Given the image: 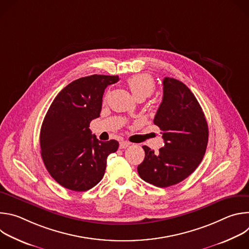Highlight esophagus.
Returning <instances> with one entry per match:
<instances>
[{"instance_id": "obj_1", "label": "esophagus", "mask_w": 249, "mask_h": 249, "mask_svg": "<svg viewBox=\"0 0 249 249\" xmlns=\"http://www.w3.org/2000/svg\"><path fill=\"white\" fill-rule=\"evenodd\" d=\"M129 146H130V143H129V142H127V141H121L120 144H119V148L120 149H126Z\"/></svg>"}]
</instances>
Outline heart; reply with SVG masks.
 <instances>
[{"label": "heart", "mask_w": 249, "mask_h": 249, "mask_svg": "<svg viewBox=\"0 0 249 249\" xmlns=\"http://www.w3.org/2000/svg\"><path fill=\"white\" fill-rule=\"evenodd\" d=\"M128 87L136 99L146 98L155 90V82L153 78L146 74H139L132 76L127 81Z\"/></svg>", "instance_id": "1"}]
</instances>
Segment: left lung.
Segmentation results:
<instances>
[{"mask_svg": "<svg viewBox=\"0 0 249 249\" xmlns=\"http://www.w3.org/2000/svg\"><path fill=\"white\" fill-rule=\"evenodd\" d=\"M162 101L154 119L162 135L163 148L158 153L143 146L145 159L138 173L146 182L168 187L184 180L205 155L209 129L201 106L180 81L163 79Z\"/></svg>", "mask_w": 249, "mask_h": 249, "instance_id": "left-lung-1", "label": "left lung"}]
</instances>
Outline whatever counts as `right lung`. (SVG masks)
<instances>
[{
  "label": "right lung",
  "mask_w": 249,
  "mask_h": 249,
  "mask_svg": "<svg viewBox=\"0 0 249 249\" xmlns=\"http://www.w3.org/2000/svg\"><path fill=\"white\" fill-rule=\"evenodd\" d=\"M118 76L91 75L64 88L51 103L40 130L41 158L46 169L63 187L87 191L104 175L107 157L118 150L115 140L101 142L89 123L99 117L102 96Z\"/></svg>",
  "instance_id": "add662e5"
}]
</instances>
